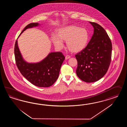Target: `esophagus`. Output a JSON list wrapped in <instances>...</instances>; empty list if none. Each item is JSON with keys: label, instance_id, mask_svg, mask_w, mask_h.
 <instances>
[{"label": "esophagus", "instance_id": "obj_1", "mask_svg": "<svg viewBox=\"0 0 127 127\" xmlns=\"http://www.w3.org/2000/svg\"><path fill=\"white\" fill-rule=\"evenodd\" d=\"M71 57H70V56H69V55H66V56L65 57V60H67V59H68L69 58H70Z\"/></svg>", "mask_w": 127, "mask_h": 127}]
</instances>
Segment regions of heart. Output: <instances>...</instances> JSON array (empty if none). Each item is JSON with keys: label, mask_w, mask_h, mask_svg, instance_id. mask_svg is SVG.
Returning a JSON list of instances; mask_svg holds the SVG:
<instances>
[{"label": "heart", "mask_w": 127, "mask_h": 127, "mask_svg": "<svg viewBox=\"0 0 127 127\" xmlns=\"http://www.w3.org/2000/svg\"><path fill=\"white\" fill-rule=\"evenodd\" d=\"M57 36L53 35L52 40L54 45L59 49L64 46L63 40L66 41V46L73 53H78L83 50L89 41V33L85 28L75 26L62 27L57 31Z\"/></svg>", "instance_id": "b5f03b06"}]
</instances>
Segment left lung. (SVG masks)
<instances>
[{
	"label": "left lung",
	"mask_w": 127,
	"mask_h": 127,
	"mask_svg": "<svg viewBox=\"0 0 127 127\" xmlns=\"http://www.w3.org/2000/svg\"><path fill=\"white\" fill-rule=\"evenodd\" d=\"M94 34L87 46L75 55L78 62L76 74L82 81L94 82L103 77L111 60L112 43L107 33L100 25L89 22Z\"/></svg>",
	"instance_id": "obj_1"
}]
</instances>
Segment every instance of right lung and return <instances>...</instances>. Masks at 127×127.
<instances>
[{"label": "right lung", "instance_id": "obj_1", "mask_svg": "<svg viewBox=\"0 0 127 127\" xmlns=\"http://www.w3.org/2000/svg\"><path fill=\"white\" fill-rule=\"evenodd\" d=\"M38 26V23L28 24L19 36L28 28ZM14 54L16 65L23 76L32 84L42 88L50 87L57 80L62 64L65 59L61 52H53L48 54L41 62L29 63L23 59L18 46L17 40L15 44Z\"/></svg>", "mask_w": 127, "mask_h": 127}]
</instances>
